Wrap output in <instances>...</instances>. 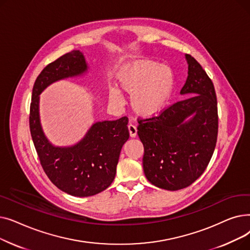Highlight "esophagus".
Listing matches in <instances>:
<instances>
[{
  "mask_svg": "<svg viewBox=\"0 0 250 250\" xmlns=\"http://www.w3.org/2000/svg\"><path fill=\"white\" fill-rule=\"evenodd\" d=\"M127 128H128L129 136L132 137V138H135V137L137 136V132H138L136 125H132V124H129V125H127Z\"/></svg>",
  "mask_w": 250,
  "mask_h": 250,
  "instance_id": "obj_1",
  "label": "esophagus"
}]
</instances>
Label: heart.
<instances>
[{
    "label": "heart",
    "mask_w": 250,
    "mask_h": 250,
    "mask_svg": "<svg viewBox=\"0 0 250 250\" xmlns=\"http://www.w3.org/2000/svg\"><path fill=\"white\" fill-rule=\"evenodd\" d=\"M118 84L121 88L132 95L130 106L135 113L143 117L158 114L172 92L174 76L172 70L167 65H160L152 61H142L125 70ZM110 101L121 103L120 92L111 89Z\"/></svg>",
    "instance_id": "1"
}]
</instances>
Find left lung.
Segmentation results:
<instances>
[{
  "instance_id": "1",
  "label": "left lung",
  "mask_w": 250,
  "mask_h": 250,
  "mask_svg": "<svg viewBox=\"0 0 250 250\" xmlns=\"http://www.w3.org/2000/svg\"><path fill=\"white\" fill-rule=\"evenodd\" d=\"M186 58L188 76L180 94L188 97L138 120L144 172L152 185L166 190L186 188L204 173L218 137L214 84L198 61ZM190 115L192 120L185 122Z\"/></svg>"
}]
</instances>
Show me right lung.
I'll return each instance as SVG.
<instances>
[{
  "label": "right lung",
  "instance_id": "1",
  "mask_svg": "<svg viewBox=\"0 0 250 250\" xmlns=\"http://www.w3.org/2000/svg\"><path fill=\"white\" fill-rule=\"evenodd\" d=\"M86 70L84 56L79 50L48 63L34 82L29 113L32 141L45 174L58 188L76 196L94 195L111 185L121 150L129 138L126 116L94 124L86 137L71 148H56L44 137L39 123L38 95L52 82Z\"/></svg>",
  "mask_w": 250,
  "mask_h": 250
}]
</instances>
